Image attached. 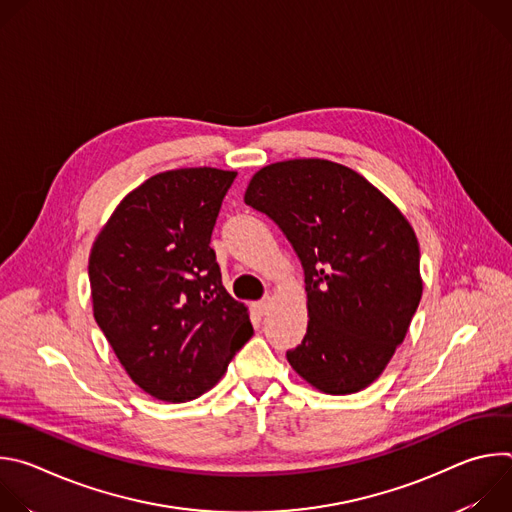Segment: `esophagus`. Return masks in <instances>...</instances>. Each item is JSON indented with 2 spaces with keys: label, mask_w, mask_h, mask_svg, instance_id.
<instances>
[{
  "label": "esophagus",
  "mask_w": 512,
  "mask_h": 512,
  "mask_svg": "<svg viewBox=\"0 0 512 512\" xmlns=\"http://www.w3.org/2000/svg\"><path fill=\"white\" fill-rule=\"evenodd\" d=\"M257 312L261 314V316H265V314H269V310H271V298L269 296H265L261 302H257Z\"/></svg>",
  "instance_id": "34e87169"
}]
</instances>
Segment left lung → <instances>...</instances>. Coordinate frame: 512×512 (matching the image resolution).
<instances>
[{
  "label": "left lung",
  "instance_id": "1",
  "mask_svg": "<svg viewBox=\"0 0 512 512\" xmlns=\"http://www.w3.org/2000/svg\"><path fill=\"white\" fill-rule=\"evenodd\" d=\"M245 204L298 253L308 332L287 360L328 395L369 387L403 342L421 300L419 243L401 210L354 170L318 158L261 168Z\"/></svg>",
  "mask_w": 512,
  "mask_h": 512
}]
</instances>
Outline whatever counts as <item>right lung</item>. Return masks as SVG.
<instances>
[{
    "label": "right lung",
    "mask_w": 512,
    "mask_h": 512,
    "mask_svg": "<svg viewBox=\"0 0 512 512\" xmlns=\"http://www.w3.org/2000/svg\"><path fill=\"white\" fill-rule=\"evenodd\" d=\"M235 178L216 168L156 174L119 202L93 243L95 320L131 381L160 401L206 393L253 334L210 247Z\"/></svg>",
    "instance_id": "1"
}]
</instances>
